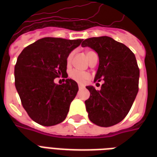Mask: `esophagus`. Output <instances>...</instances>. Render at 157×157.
I'll return each instance as SVG.
<instances>
[{
  "instance_id": "1",
  "label": "esophagus",
  "mask_w": 157,
  "mask_h": 157,
  "mask_svg": "<svg viewBox=\"0 0 157 157\" xmlns=\"http://www.w3.org/2000/svg\"><path fill=\"white\" fill-rule=\"evenodd\" d=\"M78 87H79V89L81 90V89L85 88V86H84L83 84H79V85H78Z\"/></svg>"
}]
</instances>
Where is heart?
Masks as SVG:
<instances>
[{
	"mask_svg": "<svg viewBox=\"0 0 157 157\" xmlns=\"http://www.w3.org/2000/svg\"><path fill=\"white\" fill-rule=\"evenodd\" d=\"M74 54H75V51H71L68 54L67 57L66 62H67V66L68 67L70 66V64L71 63V60L73 59ZM86 55L87 57V59H89V61L90 60L91 58L94 55H97L94 52L93 50H86ZM69 77L73 80L74 81H76L77 83H84L86 82L87 80L90 79V75L88 72L86 71H79L77 69H72L69 72Z\"/></svg>",
	"mask_w": 157,
	"mask_h": 157,
	"instance_id": "1",
	"label": "heart"
}]
</instances>
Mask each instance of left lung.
Here are the masks:
<instances>
[{
  "mask_svg": "<svg viewBox=\"0 0 157 157\" xmlns=\"http://www.w3.org/2000/svg\"><path fill=\"white\" fill-rule=\"evenodd\" d=\"M98 53L99 66L94 82L104 81L100 90L87 86L89 119L101 127L118 124L129 113L139 91V68L135 55L126 45L109 36L91 37L81 44Z\"/></svg>",
  "mask_w": 157,
  "mask_h": 157,
  "instance_id": "1",
  "label": "left lung"
}]
</instances>
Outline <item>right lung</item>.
I'll list each match as a JSON object with an SVG mask.
<instances>
[{"label": "right lung", "mask_w": 157, "mask_h": 157, "mask_svg": "<svg viewBox=\"0 0 157 157\" xmlns=\"http://www.w3.org/2000/svg\"><path fill=\"white\" fill-rule=\"evenodd\" d=\"M82 40L45 37L23 49L14 67L15 87L28 116L44 126L63 121L78 86L67 79V57ZM62 75L64 83H54Z\"/></svg>", "instance_id": "obj_1"}]
</instances>
